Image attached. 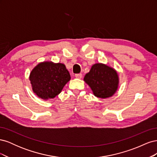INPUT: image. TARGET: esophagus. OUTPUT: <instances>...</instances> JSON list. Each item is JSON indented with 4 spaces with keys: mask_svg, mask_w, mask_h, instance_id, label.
I'll return each instance as SVG.
<instances>
[{
    "mask_svg": "<svg viewBox=\"0 0 157 157\" xmlns=\"http://www.w3.org/2000/svg\"><path fill=\"white\" fill-rule=\"evenodd\" d=\"M82 77V75L81 73H78V74H75V77L77 78H81Z\"/></svg>",
    "mask_w": 157,
    "mask_h": 157,
    "instance_id": "obj_1",
    "label": "esophagus"
}]
</instances>
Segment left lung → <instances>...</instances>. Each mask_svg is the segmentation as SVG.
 I'll return each instance as SVG.
<instances>
[{
  "mask_svg": "<svg viewBox=\"0 0 157 157\" xmlns=\"http://www.w3.org/2000/svg\"><path fill=\"white\" fill-rule=\"evenodd\" d=\"M94 94L99 98L112 96L118 88V77L117 71L102 63H96L84 78Z\"/></svg>",
  "mask_w": 157,
  "mask_h": 157,
  "instance_id": "left-lung-1",
  "label": "left lung"
}]
</instances>
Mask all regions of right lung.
<instances>
[{"mask_svg":"<svg viewBox=\"0 0 157 157\" xmlns=\"http://www.w3.org/2000/svg\"><path fill=\"white\" fill-rule=\"evenodd\" d=\"M70 79V74L64 64L51 61L38 64L29 76L33 92L44 99L58 96Z\"/></svg>","mask_w":157,"mask_h":157,"instance_id":"right-lung-1","label":"right lung"}]
</instances>
